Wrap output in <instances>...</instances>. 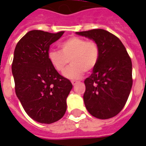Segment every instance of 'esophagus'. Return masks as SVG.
I'll return each instance as SVG.
<instances>
[{
	"instance_id": "1",
	"label": "esophagus",
	"mask_w": 146,
	"mask_h": 146,
	"mask_svg": "<svg viewBox=\"0 0 146 146\" xmlns=\"http://www.w3.org/2000/svg\"><path fill=\"white\" fill-rule=\"evenodd\" d=\"M71 82H72V84H73V85H75L76 84H77V83H78V81H76V80H72Z\"/></svg>"
}]
</instances>
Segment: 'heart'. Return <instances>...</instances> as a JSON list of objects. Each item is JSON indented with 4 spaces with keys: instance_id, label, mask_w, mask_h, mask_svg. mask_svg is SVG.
<instances>
[{
    "instance_id": "heart-1",
    "label": "heart",
    "mask_w": 146,
    "mask_h": 146,
    "mask_svg": "<svg viewBox=\"0 0 146 146\" xmlns=\"http://www.w3.org/2000/svg\"><path fill=\"white\" fill-rule=\"evenodd\" d=\"M61 51H48V58L55 70L62 73L68 64L72 65L64 72V76L70 80L80 78L84 72L95 69L99 59L100 50L94 40H86L80 36H72L60 44Z\"/></svg>"
}]
</instances>
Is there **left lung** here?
I'll return each instance as SVG.
<instances>
[{"instance_id": "obj_1", "label": "left lung", "mask_w": 146, "mask_h": 146, "mask_svg": "<svg viewBox=\"0 0 146 146\" xmlns=\"http://www.w3.org/2000/svg\"><path fill=\"white\" fill-rule=\"evenodd\" d=\"M94 40L100 55L91 76L84 80V104L91 115L110 119L124 107L132 87L131 59L117 36L102 29L76 32Z\"/></svg>"}]
</instances>
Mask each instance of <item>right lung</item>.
<instances>
[{
	"mask_svg": "<svg viewBox=\"0 0 146 146\" xmlns=\"http://www.w3.org/2000/svg\"><path fill=\"white\" fill-rule=\"evenodd\" d=\"M63 33L31 30L18 42L14 51L11 71L16 95L29 116L41 123H52L64 116L73 88L48 58L50 45Z\"/></svg>",
	"mask_w": 146,
	"mask_h": 146,
	"instance_id": "obj_1",
	"label": "right lung"
}]
</instances>
